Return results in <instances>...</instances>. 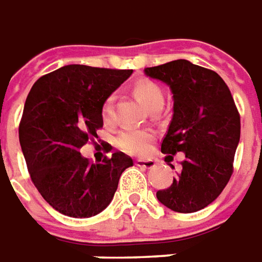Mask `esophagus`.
I'll return each mask as SVG.
<instances>
[{
  "instance_id": "1",
  "label": "esophagus",
  "mask_w": 262,
  "mask_h": 262,
  "mask_svg": "<svg viewBox=\"0 0 262 262\" xmlns=\"http://www.w3.org/2000/svg\"><path fill=\"white\" fill-rule=\"evenodd\" d=\"M135 165L142 168V169H151V168L155 166V161H152V159H137Z\"/></svg>"
}]
</instances>
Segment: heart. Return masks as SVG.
I'll return each mask as SVG.
<instances>
[{"label": "heart", "instance_id": "heart-1", "mask_svg": "<svg viewBox=\"0 0 262 262\" xmlns=\"http://www.w3.org/2000/svg\"><path fill=\"white\" fill-rule=\"evenodd\" d=\"M134 96L146 110H151L155 105H164V94L162 90L152 81H138L134 86ZM113 107H114V96H110L104 101L101 114L104 120H111L113 117ZM152 134L146 129H137V128H125L118 134L116 140L117 146L127 154L140 155L148 149L151 144Z\"/></svg>", "mask_w": 262, "mask_h": 262}]
</instances>
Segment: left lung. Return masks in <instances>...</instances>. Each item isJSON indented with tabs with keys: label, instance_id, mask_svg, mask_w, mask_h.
Returning a JSON list of instances; mask_svg holds the SVG:
<instances>
[{
	"label": "left lung",
	"instance_id": "1",
	"mask_svg": "<svg viewBox=\"0 0 262 262\" xmlns=\"http://www.w3.org/2000/svg\"><path fill=\"white\" fill-rule=\"evenodd\" d=\"M145 75L168 84L173 116L161 151L166 162L183 152L182 170L158 200L178 213L202 210L219 198L233 173L240 141V114L224 80L210 69L178 59L146 68ZM173 168V165H170Z\"/></svg>",
	"mask_w": 262,
	"mask_h": 262
}]
</instances>
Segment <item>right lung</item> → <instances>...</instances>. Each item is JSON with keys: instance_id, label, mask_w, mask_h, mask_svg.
<instances>
[{"instance_id": "1", "label": "right lung", "mask_w": 262, "mask_h": 262, "mask_svg": "<svg viewBox=\"0 0 262 262\" xmlns=\"http://www.w3.org/2000/svg\"><path fill=\"white\" fill-rule=\"evenodd\" d=\"M133 70L68 64L42 76L28 94L19 144L39 193L64 216L83 219L103 211L133 159L114 152L100 164L80 148L103 127L101 108Z\"/></svg>"}]
</instances>
